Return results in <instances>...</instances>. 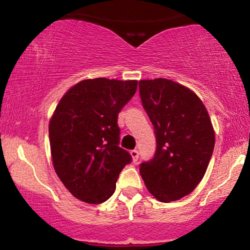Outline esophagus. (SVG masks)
I'll return each mask as SVG.
<instances>
[{
	"label": "esophagus",
	"mask_w": 250,
	"mask_h": 250,
	"mask_svg": "<svg viewBox=\"0 0 250 250\" xmlns=\"http://www.w3.org/2000/svg\"><path fill=\"white\" fill-rule=\"evenodd\" d=\"M131 156H132L133 162H134V163L138 162V159H139V151H138V150H132Z\"/></svg>",
	"instance_id": "esophagus-1"
}]
</instances>
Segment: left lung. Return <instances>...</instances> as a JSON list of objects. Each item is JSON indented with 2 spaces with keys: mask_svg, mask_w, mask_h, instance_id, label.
I'll use <instances>...</instances> for the list:
<instances>
[{
  "mask_svg": "<svg viewBox=\"0 0 250 250\" xmlns=\"http://www.w3.org/2000/svg\"><path fill=\"white\" fill-rule=\"evenodd\" d=\"M156 134V152L140 165L146 189L162 203L179 200L203 180L215 146L206 107L197 94L166 78L139 82Z\"/></svg>",
  "mask_w": 250,
  "mask_h": 250,
  "instance_id": "8db88e82",
  "label": "left lung"
}]
</instances>
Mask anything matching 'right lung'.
Returning a JSON list of instances; mask_svg holds the SVG:
<instances>
[{"mask_svg":"<svg viewBox=\"0 0 250 250\" xmlns=\"http://www.w3.org/2000/svg\"><path fill=\"white\" fill-rule=\"evenodd\" d=\"M138 81L84 80L61 98L49 124L52 164L75 198L101 204L112 196L119 173L132 162L119 146L117 118Z\"/></svg>","mask_w":250,"mask_h":250,"instance_id":"obj_1","label":"right lung"}]
</instances>
